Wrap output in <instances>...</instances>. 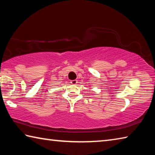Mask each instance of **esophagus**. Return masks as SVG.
Listing matches in <instances>:
<instances>
[{"label":"esophagus","instance_id":"1","mask_svg":"<svg viewBox=\"0 0 155 155\" xmlns=\"http://www.w3.org/2000/svg\"><path fill=\"white\" fill-rule=\"evenodd\" d=\"M70 83H72V85H77V83L78 82H77V80H72V81H70Z\"/></svg>","mask_w":155,"mask_h":155}]
</instances>
